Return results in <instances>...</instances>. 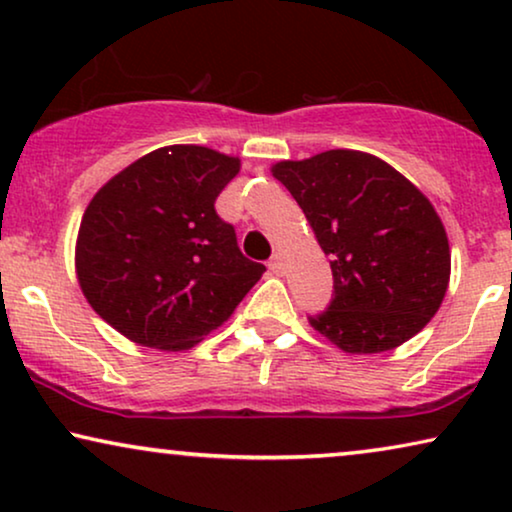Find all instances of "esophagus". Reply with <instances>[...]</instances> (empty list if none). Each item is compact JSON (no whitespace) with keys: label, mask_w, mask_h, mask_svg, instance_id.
Here are the masks:
<instances>
[{"label":"esophagus","mask_w":512,"mask_h":512,"mask_svg":"<svg viewBox=\"0 0 512 512\" xmlns=\"http://www.w3.org/2000/svg\"><path fill=\"white\" fill-rule=\"evenodd\" d=\"M268 268H270V272H275V275H279V272H282V258L272 256L270 263H268Z\"/></svg>","instance_id":"obj_1"}]
</instances>
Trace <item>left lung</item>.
<instances>
[{
    "label": "left lung",
    "instance_id": "obj_1",
    "mask_svg": "<svg viewBox=\"0 0 512 512\" xmlns=\"http://www.w3.org/2000/svg\"><path fill=\"white\" fill-rule=\"evenodd\" d=\"M331 256L333 300L310 317L347 354H380L429 324L450 284V242L429 198L382 158L333 149L272 165Z\"/></svg>",
    "mask_w": 512,
    "mask_h": 512
}]
</instances>
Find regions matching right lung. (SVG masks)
<instances>
[{
	"mask_svg": "<svg viewBox=\"0 0 512 512\" xmlns=\"http://www.w3.org/2000/svg\"><path fill=\"white\" fill-rule=\"evenodd\" d=\"M240 158L172 144L111 177L83 212L76 279L88 305L142 347L184 352L230 319L265 265L214 202Z\"/></svg>",
	"mask_w": 512,
	"mask_h": 512,
	"instance_id": "obj_1",
	"label": "right lung"
}]
</instances>
